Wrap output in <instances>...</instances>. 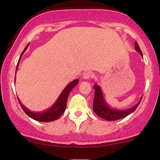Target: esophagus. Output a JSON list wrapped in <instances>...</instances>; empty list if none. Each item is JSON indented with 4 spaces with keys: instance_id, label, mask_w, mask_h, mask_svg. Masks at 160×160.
<instances>
[{
    "instance_id": "34e87169",
    "label": "esophagus",
    "mask_w": 160,
    "mask_h": 160,
    "mask_svg": "<svg viewBox=\"0 0 160 160\" xmlns=\"http://www.w3.org/2000/svg\"><path fill=\"white\" fill-rule=\"evenodd\" d=\"M93 77V74L92 72H86L85 74L82 75V79L84 80H89Z\"/></svg>"
}]
</instances>
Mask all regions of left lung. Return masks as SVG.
I'll return each mask as SVG.
<instances>
[{"label":"left lung","instance_id":"obj_1","mask_svg":"<svg viewBox=\"0 0 160 160\" xmlns=\"http://www.w3.org/2000/svg\"><path fill=\"white\" fill-rule=\"evenodd\" d=\"M135 48L138 52L140 53V55L143 57L142 52L139 47L137 42L135 43ZM95 89V97L93 101V111L96 113L101 118L108 121H114L120 120V119L124 118L126 116L129 115L135 111L138 106L140 104L142 97H141L139 102L135 104V106L131 108H128L126 110H117L114 108H112L106 102L105 99L104 98L103 93H102V89L98 85H94Z\"/></svg>","mask_w":160,"mask_h":160}]
</instances>
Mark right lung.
<instances>
[{"mask_svg": "<svg viewBox=\"0 0 160 160\" xmlns=\"http://www.w3.org/2000/svg\"><path fill=\"white\" fill-rule=\"evenodd\" d=\"M29 43L28 44L26 47H25V49L23 50V52H22L21 56H20V58L19 59V62H18L17 66H16V70H17L18 67H19V61L21 59V57L23 55V53L25 52L28 47ZM16 80V78H15ZM79 82L78 79H76L74 81L71 82L69 84H68V86H66L65 89H63V91L62 92V93L60 94L57 100L56 101L54 104L51 106L49 109L46 110V111H40V112H34V111H31L30 110L28 109L27 108H25V106L22 104V102L19 100V104L21 106L22 108L25 113L30 117L31 118H32L33 120L39 121V122H52V121H54L57 120L58 117L61 116L62 113H64L66 109V104H67V100L68 97L69 93L71 92V91L72 90L73 88L75 86L78 85Z\"/></svg>", "mask_w": 160, "mask_h": 160, "instance_id": "add662e5", "label": "right lung"}]
</instances>
